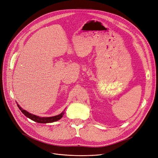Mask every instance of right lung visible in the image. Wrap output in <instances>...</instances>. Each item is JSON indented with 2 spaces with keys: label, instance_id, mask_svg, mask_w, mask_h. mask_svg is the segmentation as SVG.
<instances>
[{
  "label": "right lung",
  "instance_id": "1",
  "mask_svg": "<svg viewBox=\"0 0 158 158\" xmlns=\"http://www.w3.org/2000/svg\"><path fill=\"white\" fill-rule=\"evenodd\" d=\"M18 105V108H19V110L21 111V112L24 114L26 117H27V118H30L31 120H33L34 122H36L37 123H52L56 121L59 120L60 118H62L64 112L61 113L60 114H58V115H56L54 117H40L38 116L35 115L33 114H31L30 113H29L28 111L23 110L21 107H20V106Z\"/></svg>",
  "mask_w": 158,
  "mask_h": 158
}]
</instances>
